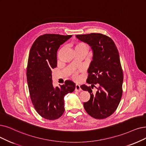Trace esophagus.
<instances>
[{"label":"esophagus","mask_w":146,"mask_h":146,"mask_svg":"<svg viewBox=\"0 0 146 146\" xmlns=\"http://www.w3.org/2000/svg\"><path fill=\"white\" fill-rule=\"evenodd\" d=\"M81 90V89L80 87V86L78 84H77L75 85V91H77V92H80Z\"/></svg>","instance_id":"obj_1"}]
</instances>
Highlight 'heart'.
<instances>
[{
    "label": "heart",
    "instance_id": "heart-1",
    "mask_svg": "<svg viewBox=\"0 0 146 146\" xmlns=\"http://www.w3.org/2000/svg\"><path fill=\"white\" fill-rule=\"evenodd\" d=\"M75 49H77V50H81V49H84V50H86L87 49V45L83 43V42H78L77 43L76 45H75ZM74 78L75 79H77L78 78V75H77V74L75 73L74 75Z\"/></svg>",
    "mask_w": 146,
    "mask_h": 146
}]
</instances>
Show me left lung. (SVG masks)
<instances>
[{
  "mask_svg": "<svg viewBox=\"0 0 146 146\" xmlns=\"http://www.w3.org/2000/svg\"><path fill=\"white\" fill-rule=\"evenodd\" d=\"M75 36L88 44L93 52L87 80L91 86H81V89L90 95L89 101L83 104L84 108L92 117L106 119L117 109L122 96L123 75L118 50L111 39L101 33ZM93 87L97 89L96 93L92 92Z\"/></svg>",
  "mask_w": 146,
  "mask_h": 146,
  "instance_id": "8db88e82",
  "label": "left lung"
}]
</instances>
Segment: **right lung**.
I'll return each instance as SVG.
<instances>
[{"mask_svg":"<svg viewBox=\"0 0 146 146\" xmlns=\"http://www.w3.org/2000/svg\"><path fill=\"white\" fill-rule=\"evenodd\" d=\"M72 35L45 34L35 41L29 52L27 81L29 93L37 113L47 120L60 117L65 111L64 97L72 93L75 84L66 80L59 87H54L51 69L57 66V52L60 46Z\"/></svg>","mask_w":146,"mask_h":146,"instance_id":"obj_1","label":"right lung"}]
</instances>
